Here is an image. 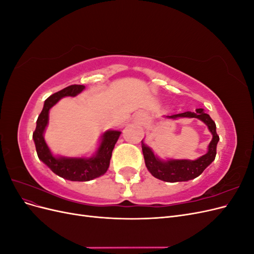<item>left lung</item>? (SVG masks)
Listing matches in <instances>:
<instances>
[{
	"instance_id": "left-lung-1",
	"label": "left lung",
	"mask_w": 254,
	"mask_h": 254,
	"mask_svg": "<svg viewBox=\"0 0 254 254\" xmlns=\"http://www.w3.org/2000/svg\"><path fill=\"white\" fill-rule=\"evenodd\" d=\"M167 119H179V118H195L202 121L209 128L213 137L209 144L207 152L197 160H175L170 159L167 161L159 159L150 147L145 145L142 141V150L145 160V165L149 173L166 182H180L195 179L196 177L201 175V173L209 166L216 157V147L219 141V136L216 133V125L203 109H197L196 112L187 111L179 114L167 115Z\"/></svg>"
}]
</instances>
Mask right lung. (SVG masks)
Listing matches in <instances>:
<instances>
[{"label": "right lung", "instance_id": "obj_1", "mask_svg": "<svg viewBox=\"0 0 254 254\" xmlns=\"http://www.w3.org/2000/svg\"><path fill=\"white\" fill-rule=\"evenodd\" d=\"M84 89L82 84H72L54 93L45 99L43 109L37 120L33 133L38 158L48 165L53 173L71 181H89L104 175L109 168L112 150L121 135L119 130H107L102 135V141L95 155L91 158L55 157L51 152L44 140V130L49 123V112L59 99L64 96H76Z\"/></svg>", "mask_w": 254, "mask_h": 254}]
</instances>
